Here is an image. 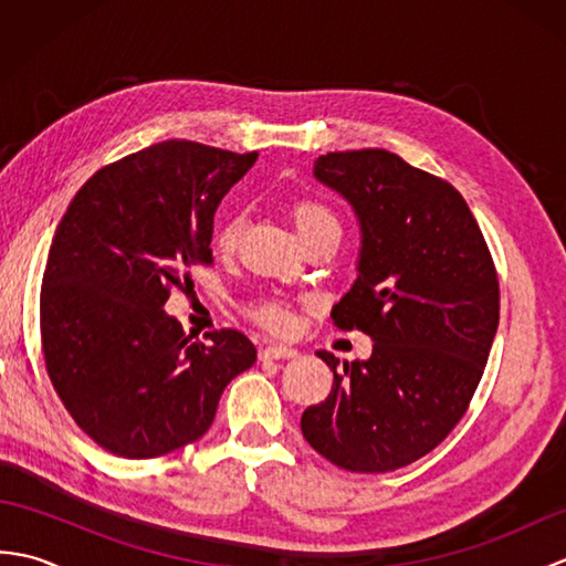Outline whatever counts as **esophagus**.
I'll return each mask as SVG.
<instances>
[{"label":"esophagus","instance_id":"34e87169","mask_svg":"<svg viewBox=\"0 0 566 566\" xmlns=\"http://www.w3.org/2000/svg\"><path fill=\"white\" fill-rule=\"evenodd\" d=\"M296 355H298L296 347H290V345H268L260 353V359H292Z\"/></svg>","mask_w":566,"mask_h":566}]
</instances>
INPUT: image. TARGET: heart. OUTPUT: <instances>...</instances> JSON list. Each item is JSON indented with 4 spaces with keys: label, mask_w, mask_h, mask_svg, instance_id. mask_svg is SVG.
<instances>
[{
    "label": "heart",
    "mask_w": 566,
    "mask_h": 566,
    "mask_svg": "<svg viewBox=\"0 0 566 566\" xmlns=\"http://www.w3.org/2000/svg\"><path fill=\"white\" fill-rule=\"evenodd\" d=\"M294 219H296L298 231H302L304 238L318 235V233H338L340 235L338 216H335V211L328 207V203H323L318 199H308V197L298 199L294 203ZM243 226H245L243 213H238V211L226 213L219 221V226H216V235H213L216 245L226 252L233 250L238 245L240 233H243ZM252 316H255L260 326L270 328L274 333L290 331L294 323L290 306L280 302V298H262V302L252 306Z\"/></svg>",
    "instance_id": "1"
}]
</instances>
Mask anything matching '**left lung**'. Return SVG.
Here are the masks:
<instances>
[{"mask_svg": "<svg viewBox=\"0 0 566 566\" xmlns=\"http://www.w3.org/2000/svg\"><path fill=\"white\" fill-rule=\"evenodd\" d=\"M314 172L363 226L359 274L333 326L363 331L367 363L333 369L302 432L335 467L394 472L432 452L464 418L499 328V274L464 197L381 148L321 155Z\"/></svg>", "mask_w": 566, "mask_h": 566, "instance_id": "left-lung-1", "label": "left lung"}]
</instances>
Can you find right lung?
<instances>
[{
    "instance_id": "1",
    "label": "right lung",
    "mask_w": 566,
    "mask_h": 566,
    "mask_svg": "<svg viewBox=\"0 0 566 566\" xmlns=\"http://www.w3.org/2000/svg\"><path fill=\"white\" fill-rule=\"evenodd\" d=\"M258 160L163 140L104 165L57 223L41 286V353L72 420L106 452L150 460L199 440L228 381L255 365L233 328L191 340L163 311L211 264L213 213Z\"/></svg>"
}]
</instances>
